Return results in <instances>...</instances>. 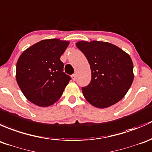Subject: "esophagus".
Here are the masks:
<instances>
[{"instance_id": "34e87169", "label": "esophagus", "mask_w": 152, "mask_h": 152, "mask_svg": "<svg viewBox=\"0 0 152 152\" xmlns=\"http://www.w3.org/2000/svg\"><path fill=\"white\" fill-rule=\"evenodd\" d=\"M72 77L73 80H76V79H77V74H73L72 75Z\"/></svg>"}]
</instances>
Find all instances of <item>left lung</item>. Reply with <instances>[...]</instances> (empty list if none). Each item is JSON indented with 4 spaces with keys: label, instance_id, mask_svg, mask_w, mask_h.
Here are the masks:
<instances>
[{
    "label": "left lung",
    "instance_id": "obj_1",
    "mask_svg": "<svg viewBox=\"0 0 152 152\" xmlns=\"http://www.w3.org/2000/svg\"><path fill=\"white\" fill-rule=\"evenodd\" d=\"M76 46L86 57L91 71V83L82 88L86 99L98 108L119 102L133 82L130 56L109 42L80 41Z\"/></svg>",
    "mask_w": 152,
    "mask_h": 152
}]
</instances>
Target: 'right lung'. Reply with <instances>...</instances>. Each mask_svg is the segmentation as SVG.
Masks as SVG:
<instances>
[{
  "mask_svg": "<svg viewBox=\"0 0 152 152\" xmlns=\"http://www.w3.org/2000/svg\"><path fill=\"white\" fill-rule=\"evenodd\" d=\"M69 42L44 39L26 49L19 58L16 80L26 99L48 107L60 99L71 77L63 72L60 57Z\"/></svg>",
  "mask_w": 152,
  "mask_h": 152,
  "instance_id": "right-lung-1",
  "label": "right lung"
}]
</instances>
